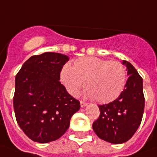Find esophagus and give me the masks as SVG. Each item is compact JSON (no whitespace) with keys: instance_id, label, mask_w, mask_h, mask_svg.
<instances>
[{"instance_id":"34e87169","label":"esophagus","mask_w":157,"mask_h":157,"mask_svg":"<svg viewBox=\"0 0 157 157\" xmlns=\"http://www.w3.org/2000/svg\"><path fill=\"white\" fill-rule=\"evenodd\" d=\"M86 105H87V103L83 101H81V107H85Z\"/></svg>"}]
</instances>
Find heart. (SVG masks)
<instances>
[{"mask_svg": "<svg viewBox=\"0 0 157 157\" xmlns=\"http://www.w3.org/2000/svg\"><path fill=\"white\" fill-rule=\"evenodd\" d=\"M127 70L123 63L98 57H82L74 66L66 64L61 79L72 95L76 96L87 82L88 96L98 102L114 101L123 92L127 83Z\"/></svg>", "mask_w": 157, "mask_h": 157, "instance_id": "b5f03b06", "label": "heart"}]
</instances>
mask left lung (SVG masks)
<instances>
[{"instance_id": "8db88e82", "label": "left lung", "mask_w": 157, "mask_h": 157, "mask_svg": "<svg viewBox=\"0 0 157 157\" xmlns=\"http://www.w3.org/2000/svg\"><path fill=\"white\" fill-rule=\"evenodd\" d=\"M127 68V79L123 91L117 99L98 105L99 118L93 129L99 138L119 144L132 138L140 127L144 110L143 79L132 63L123 60Z\"/></svg>"}]
</instances>
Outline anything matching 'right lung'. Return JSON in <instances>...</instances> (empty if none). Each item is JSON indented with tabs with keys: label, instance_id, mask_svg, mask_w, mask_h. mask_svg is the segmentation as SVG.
Returning a JSON list of instances; mask_svg holds the SVG:
<instances>
[{
	"label": "right lung",
	"instance_id": "right-lung-1",
	"mask_svg": "<svg viewBox=\"0 0 157 157\" xmlns=\"http://www.w3.org/2000/svg\"><path fill=\"white\" fill-rule=\"evenodd\" d=\"M69 58L60 53L33 56L15 77L13 108L17 122L34 142L46 144L60 138L68 129L72 116L79 110L60 82V72Z\"/></svg>",
	"mask_w": 157,
	"mask_h": 157
}]
</instances>
